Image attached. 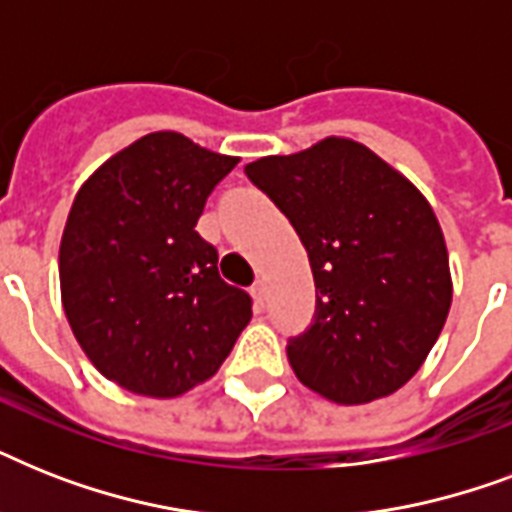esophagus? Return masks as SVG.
I'll return each mask as SVG.
<instances>
[{
    "mask_svg": "<svg viewBox=\"0 0 512 512\" xmlns=\"http://www.w3.org/2000/svg\"><path fill=\"white\" fill-rule=\"evenodd\" d=\"M252 297H255L257 305H265V284H263V281H255V284H252Z\"/></svg>",
    "mask_w": 512,
    "mask_h": 512,
    "instance_id": "esophagus-1",
    "label": "esophagus"
}]
</instances>
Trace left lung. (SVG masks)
I'll return each mask as SVG.
<instances>
[{
    "label": "left lung",
    "instance_id": "1",
    "mask_svg": "<svg viewBox=\"0 0 512 512\" xmlns=\"http://www.w3.org/2000/svg\"><path fill=\"white\" fill-rule=\"evenodd\" d=\"M244 172L311 260L316 313L287 342L297 380L335 404L390 396L420 369L452 305L444 233L425 196L345 138Z\"/></svg>",
    "mask_w": 512,
    "mask_h": 512
}]
</instances>
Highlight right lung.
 Masks as SVG:
<instances>
[{
	"instance_id": "right-lung-1",
	"label": "right lung",
	"mask_w": 512,
	"mask_h": 512,
	"mask_svg": "<svg viewBox=\"0 0 512 512\" xmlns=\"http://www.w3.org/2000/svg\"><path fill=\"white\" fill-rule=\"evenodd\" d=\"M239 164L177 132L111 156L76 193L60 241V292L76 340L116 385L172 398L209 380L252 319L196 231Z\"/></svg>"
}]
</instances>
